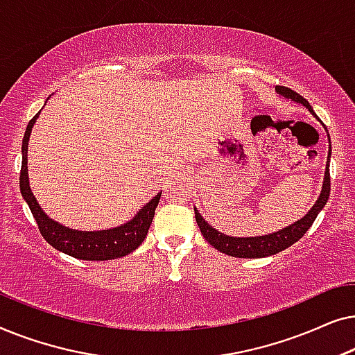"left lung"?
I'll return each mask as SVG.
<instances>
[{
	"label": "left lung",
	"mask_w": 355,
	"mask_h": 355,
	"mask_svg": "<svg viewBox=\"0 0 355 355\" xmlns=\"http://www.w3.org/2000/svg\"><path fill=\"white\" fill-rule=\"evenodd\" d=\"M276 92H278L283 98L305 106V108H307L310 113L318 119V116L315 114L312 106H310V103L304 98V96L295 94L294 90L288 89V87H281V85L276 87ZM328 139H329V134H328ZM329 158H331V144H329V150H328V164H327V169H324L322 192H320V196L317 198V202L313 203V207L307 211V215L302 216L297 221H294L293 225L263 236H254V237L227 236L225 232L218 231L213 226L208 225V223L203 220L200 213H198L197 208L193 207V211H196V221L198 227H200L202 236L205 237L208 244L215 247L216 250H220L226 255L237 257V259H263V257L275 255L281 250L288 249V247L293 245L294 242H297L300 237L309 231V227L312 226L315 218L318 216V213L323 210L324 205H327L329 198Z\"/></svg>",
	"instance_id": "left-lung-1"
}]
</instances>
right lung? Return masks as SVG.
I'll return each mask as SVG.
<instances>
[{"mask_svg":"<svg viewBox=\"0 0 355 355\" xmlns=\"http://www.w3.org/2000/svg\"><path fill=\"white\" fill-rule=\"evenodd\" d=\"M50 98V96H48ZM40 113L33 116L28 123L26 134L22 140V168L21 178H19V186L24 200L27 202L33 218H35L38 230H40L43 239L51 247L62 254L74 257L79 260H114L121 257L129 255L137 247L142 244L145 236H147L148 227L152 225L155 216V208L158 207L162 192H158L152 200L140 208L132 216V220L121 226L110 227V230L100 231H79L67 227L58 223L46 215L38 205L35 196H33L31 184H28V169H27V152H28V139H31L33 124Z\"/></svg>","mask_w":355,"mask_h":355,"instance_id":"obj_1","label":"right lung"}]
</instances>
